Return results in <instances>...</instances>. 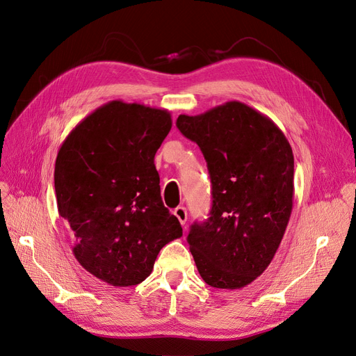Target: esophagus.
<instances>
[{"instance_id": "34e87169", "label": "esophagus", "mask_w": 356, "mask_h": 356, "mask_svg": "<svg viewBox=\"0 0 356 356\" xmlns=\"http://www.w3.org/2000/svg\"><path fill=\"white\" fill-rule=\"evenodd\" d=\"M176 215V218L179 219V222L181 223V225H184L186 220H188V211H186L184 207H177L173 212Z\"/></svg>"}]
</instances>
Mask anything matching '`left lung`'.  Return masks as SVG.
Instances as JSON below:
<instances>
[{
  "instance_id": "left-lung-1",
  "label": "left lung",
  "mask_w": 356,
  "mask_h": 356,
  "mask_svg": "<svg viewBox=\"0 0 356 356\" xmlns=\"http://www.w3.org/2000/svg\"><path fill=\"white\" fill-rule=\"evenodd\" d=\"M180 133L195 141L212 181L211 216L188 235L204 283L242 289L270 266L293 209V149L268 117L231 101L200 115H179Z\"/></svg>"
}]
</instances>
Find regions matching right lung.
Wrapping results in <instances>:
<instances>
[{
	"label": "right lung",
	"mask_w": 356,
	"mask_h": 356,
	"mask_svg": "<svg viewBox=\"0 0 356 356\" xmlns=\"http://www.w3.org/2000/svg\"><path fill=\"white\" fill-rule=\"evenodd\" d=\"M172 128L167 109L111 101L66 137L54 164L58 211L73 255L109 286H137L160 250L183 235L164 208L154 156Z\"/></svg>",
	"instance_id": "add662e5"
}]
</instances>
